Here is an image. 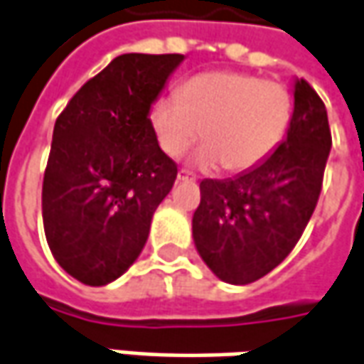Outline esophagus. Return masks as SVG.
<instances>
[{
	"label": "esophagus",
	"instance_id": "34e87169",
	"mask_svg": "<svg viewBox=\"0 0 364 364\" xmlns=\"http://www.w3.org/2000/svg\"><path fill=\"white\" fill-rule=\"evenodd\" d=\"M194 180H196V176L190 174L188 170H180L178 172V182H194Z\"/></svg>",
	"mask_w": 364,
	"mask_h": 364
}]
</instances>
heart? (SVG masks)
Returning a JSON list of instances; mask_svg holds the SVG:
<instances>
[{
    "instance_id": "b5f03b06",
    "label": "heart",
    "mask_w": 364,
    "mask_h": 364,
    "mask_svg": "<svg viewBox=\"0 0 364 364\" xmlns=\"http://www.w3.org/2000/svg\"><path fill=\"white\" fill-rule=\"evenodd\" d=\"M291 117L293 97L285 85L232 71L200 73L152 107V124L166 154L180 156L204 129L208 140L196 150V162H224L230 172L272 156L287 136Z\"/></svg>"
}]
</instances>
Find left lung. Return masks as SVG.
Wrapping results in <instances>:
<instances>
[{"label": "left lung", "mask_w": 364, "mask_h": 364, "mask_svg": "<svg viewBox=\"0 0 364 364\" xmlns=\"http://www.w3.org/2000/svg\"><path fill=\"white\" fill-rule=\"evenodd\" d=\"M287 136L262 164L235 178L202 180L192 218L198 254L225 283L257 282L289 255L319 200L331 150L325 102L295 81Z\"/></svg>", "instance_id": "left-lung-1"}]
</instances>
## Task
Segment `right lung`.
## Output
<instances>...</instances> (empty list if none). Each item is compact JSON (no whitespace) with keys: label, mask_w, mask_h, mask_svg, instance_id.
I'll return each instance as SVG.
<instances>
[{"label":"right lung","mask_w":364,"mask_h":364,"mask_svg":"<svg viewBox=\"0 0 364 364\" xmlns=\"http://www.w3.org/2000/svg\"><path fill=\"white\" fill-rule=\"evenodd\" d=\"M182 59L119 55L57 117L41 194L45 237L85 285H107L136 262L174 186L176 162L158 146L149 114Z\"/></svg>","instance_id":"1"}]
</instances>
